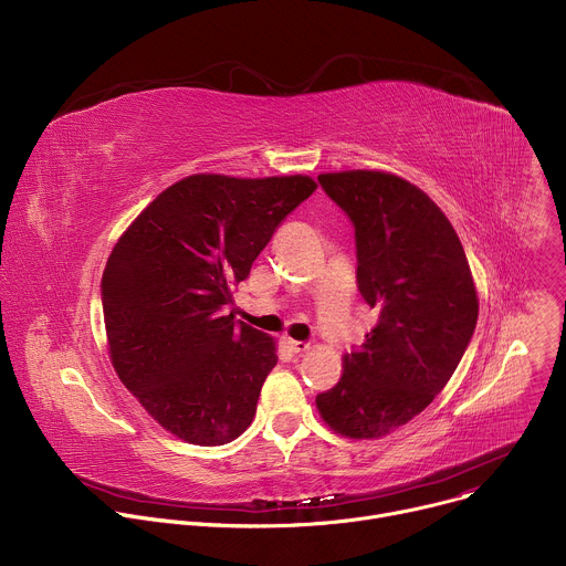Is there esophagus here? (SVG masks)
<instances>
[{"instance_id": "34e87169", "label": "esophagus", "mask_w": 566, "mask_h": 566, "mask_svg": "<svg viewBox=\"0 0 566 566\" xmlns=\"http://www.w3.org/2000/svg\"><path fill=\"white\" fill-rule=\"evenodd\" d=\"M286 347H289V352H293V354H304V352H308V343H302V340H286Z\"/></svg>"}]
</instances>
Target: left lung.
<instances>
[{
	"label": "left lung",
	"instance_id": "1",
	"mask_svg": "<svg viewBox=\"0 0 566 566\" xmlns=\"http://www.w3.org/2000/svg\"><path fill=\"white\" fill-rule=\"evenodd\" d=\"M317 181L354 223L358 291L378 322L315 406L338 434L380 439L446 387L474 334L479 300L452 223L423 190L376 170Z\"/></svg>",
	"mask_w": 566,
	"mask_h": 566
}]
</instances>
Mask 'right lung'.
<instances>
[{
	"label": "right lung",
	"instance_id": "obj_1",
	"mask_svg": "<svg viewBox=\"0 0 566 566\" xmlns=\"http://www.w3.org/2000/svg\"><path fill=\"white\" fill-rule=\"evenodd\" d=\"M315 188L302 175H192L114 247L101 282L112 365L175 437L223 446L253 423L277 354L271 336L228 313L232 289Z\"/></svg>",
	"mask_w": 566,
	"mask_h": 566
}]
</instances>
